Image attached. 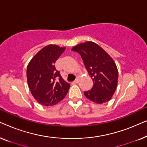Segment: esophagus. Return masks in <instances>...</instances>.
Instances as JSON below:
<instances>
[{"mask_svg": "<svg viewBox=\"0 0 147 147\" xmlns=\"http://www.w3.org/2000/svg\"><path fill=\"white\" fill-rule=\"evenodd\" d=\"M78 82H79V79H76V80H75V81L74 82V84H78Z\"/></svg>", "mask_w": 147, "mask_h": 147, "instance_id": "34e87169", "label": "esophagus"}]
</instances>
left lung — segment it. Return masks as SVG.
Wrapping results in <instances>:
<instances>
[{"label":"left lung","mask_w":147,"mask_h":147,"mask_svg":"<svg viewBox=\"0 0 147 147\" xmlns=\"http://www.w3.org/2000/svg\"><path fill=\"white\" fill-rule=\"evenodd\" d=\"M72 51L81 55L86 69L94 82L84 95L96 104L109 101L116 91L118 71L113 59L98 44L87 41L74 46Z\"/></svg>","instance_id":"left-lung-1"}]
</instances>
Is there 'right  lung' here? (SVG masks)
Listing matches in <instances>:
<instances>
[{
  "mask_svg": "<svg viewBox=\"0 0 147 147\" xmlns=\"http://www.w3.org/2000/svg\"><path fill=\"white\" fill-rule=\"evenodd\" d=\"M65 49V47L52 44L45 46L28 64V86L33 98L41 105H55L65 98L69 89V84L62 78L55 67V61Z\"/></svg>",
  "mask_w": 147,
  "mask_h": 147,
  "instance_id": "right-lung-1",
  "label": "right lung"
}]
</instances>
